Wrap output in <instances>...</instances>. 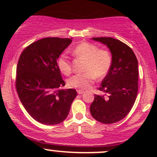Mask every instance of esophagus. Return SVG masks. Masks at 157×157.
I'll return each instance as SVG.
<instances>
[{"instance_id":"esophagus-1","label":"esophagus","mask_w":157,"mask_h":157,"mask_svg":"<svg viewBox=\"0 0 157 157\" xmlns=\"http://www.w3.org/2000/svg\"><path fill=\"white\" fill-rule=\"evenodd\" d=\"M83 93L84 91H82V90H77V94H82Z\"/></svg>"}]
</instances>
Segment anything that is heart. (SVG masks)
Instances as JSON below:
<instances>
[{
	"label": "heart",
	"instance_id": "1",
	"mask_svg": "<svg viewBox=\"0 0 157 157\" xmlns=\"http://www.w3.org/2000/svg\"><path fill=\"white\" fill-rule=\"evenodd\" d=\"M71 53L85 60L82 71L74 75L67 80L70 88L79 90L89 89L95 78L101 79L107 75L112 65V57L109 51L100 49L97 46L88 42H81L71 50ZM60 71L65 75L71 72V64L66 54H62L57 61Z\"/></svg>",
	"mask_w": 157,
	"mask_h": 157
}]
</instances>
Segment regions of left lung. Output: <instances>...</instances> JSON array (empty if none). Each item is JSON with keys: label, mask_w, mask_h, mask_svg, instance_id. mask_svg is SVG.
I'll return each instance as SVG.
<instances>
[{"label": "left lung", "mask_w": 157, "mask_h": 157, "mask_svg": "<svg viewBox=\"0 0 157 157\" xmlns=\"http://www.w3.org/2000/svg\"><path fill=\"white\" fill-rule=\"evenodd\" d=\"M109 48L112 65L101 82L102 95H94L91 116L98 122L111 124L119 122L130 112L138 91V61L132 49L112 37H92Z\"/></svg>", "instance_id": "8db88e82"}]
</instances>
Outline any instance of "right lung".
Returning a JSON list of instances; mask_svg holds the SVG:
<instances>
[{
    "label": "right lung",
    "instance_id": "right-lung-1",
    "mask_svg": "<svg viewBox=\"0 0 157 157\" xmlns=\"http://www.w3.org/2000/svg\"><path fill=\"white\" fill-rule=\"evenodd\" d=\"M71 38L46 37L30 44L17 63L16 89L23 107L34 120L52 125L67 117L77 96L75 89H63L64 80L57 61Z\"/></svg>",
    "mask_w": 157,
    "mask_h": 157
}]
</instances>
